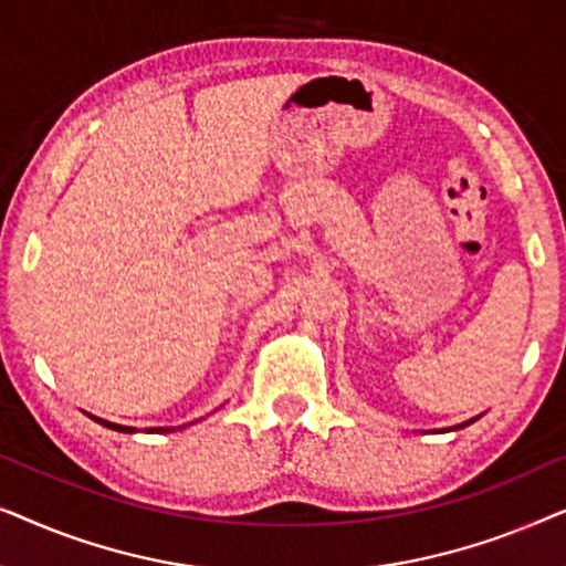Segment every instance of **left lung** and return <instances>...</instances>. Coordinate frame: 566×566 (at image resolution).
<instances>
[{
	"label": "left lung",
	"instance_id": "left-lung-1",
	"mask_svg": "<svg viewBox=\"0 0 566 566\" xmlns=\"http://www.w3.org/2000/svg\"><path fill=\"white\" fill-rule=\"evenodd\" d=\"M467 424H471V420H469V422H463V424H461V428H467Z\"/></svg>",
	"mask_w": 566,
	"mask_h": 566
}]
</instances>
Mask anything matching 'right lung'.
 Wrapping results in <instances>:
<instances>
[{"label": "right lung", "mask_w": 566, "mask_h": 566, "mask_svg": "<svg viewBox=\"0 0 566 566\" xmlns=\"http://www.w3.org/2000/svg\"><path fill=\"white\" fill-rule=\"evenodd\" d=\"M103 424H107V428H113V430H123V432H134V428H123V424H111V422H105V420H99ZM161 430V428H159ZM167 430V428H165Z\"/></svg>", "instance_id": "1"}]
</instances>
